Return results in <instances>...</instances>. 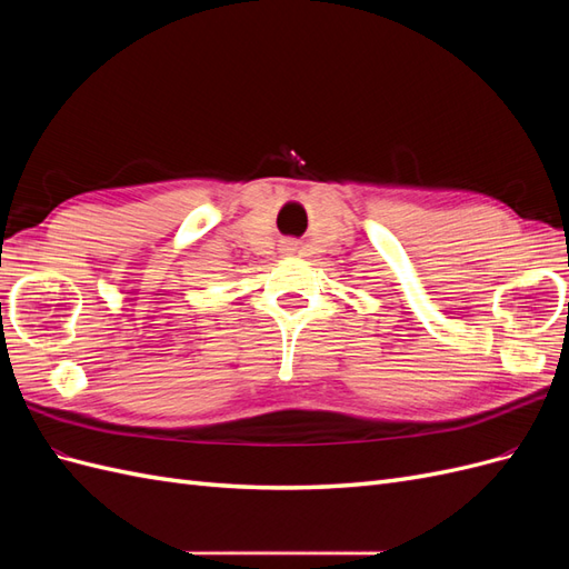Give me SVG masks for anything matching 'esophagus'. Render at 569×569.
Segmentation results:
<instances>
[{"mask_svg":"<svg viewBox=\"0 0 569 569\" xmlns=\"http://www.w3.org/2000/svg\"><path fill=\"white\" fill-rule=\"evenodd\" d=\"M284 249H287V251H295L297 244H295V242H284Z\"/></svg>","mask_w":569,"mask_h":569,"instance_id":"esophagus-1","label":"esophagus"}]
</instances>
